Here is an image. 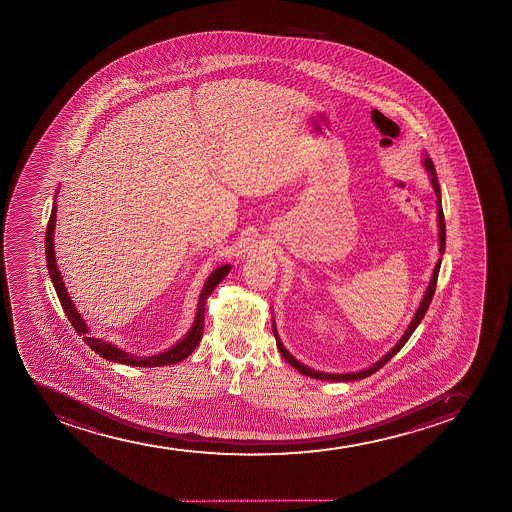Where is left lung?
I'll return each instance as SVG.
<instances>
[{
	"label": "left lung",
	"mask_w": 512,
	"mask_h": 512,
	"mask_svg": "<svg viewBox=\"0 0 512 512\" xmlns=\"http://www.w3.org/2000/svg\"><path fill=\"white\" fill-rule=\"evenodd\" d=\"M423 165H425V169L430 172V183H432V188H434L435 196H437V218H439V253L444 254L446 251V220H444V212H442V201H441V186H439V181H437V174H435L434 162L430 160L429 155H425V160H423ZM441 261L442 258L435 263L434 273H432V278H430L429 287L425 290V295H423L422 302H420V306H418L417 312H415V316H413L412 323L408 326V329L405 331V335L401 336V340L394 345L391 350H389L384 357L377 360L376 364L371 365L369 369H364V371L359 372H347V374H328V372L314 371L311 367H307V365L300 364L299 360L294 359L292 357V353L287 352V348L283 347L282 341L278 338L277 328H275V321H273V335L277 338V347L280 350V353L283 355V359L287 360L288 364L295 367L300 374H304V376L314 377V379H321V381H331V382H347V381H357V379H365V377L371 376L374 372L379 371L381 367L388 364L389 360L393 359L396 353L400 352L401 348L405 347L406 341L408 338L412 336L413 331L417 329L418 324L422 323L423 316H425V312L429 309L430 302H432V297H434L435 287H437V277H439V270H441Z\"/></svg>",
	"instance_id": "obj_1"
}]
</instances>
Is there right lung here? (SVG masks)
<instances>
[{
	"label": "right lung",
	"instance_id": "obj_1",
	"mask_svg": "<svg viewBox=\"0 0 512 512\" xmlns=\"http://www.w3.org/2000/svg\"><path fill=\"white\" fill-rule=\"evenodd\" d=\"M56 200V198H54ZM54 225H56V201L53 203V210H51V217H49V224L46 229V259L47 270H49V277L56 288L59 302L63 306L66 316L70 319L71 326L75 328L78 335L83 336L85 343L89 345L95 353H99L100 357L118 364L133 365V367H160V365H172L181 362V360L189 357L194 352V348L198 347V343L203 336V323H205V306L208 295L212 294L218 283L222 282L227 273L230 271V265L220 266L217 270L213 271L210 277L206 278L205 287L201 290L200 302H198V309H196V318H194L193 326L189 329L188 335L184 336L183 340L179 341L177 345L165 350V352L157 353V355H150V357H136L131 353L124 352L121 348L114 347L109 341H102L94 336H89V328L83 321L82 316L78 314L77 309L71 302L70 295L66 292L65 283L59 273L58 265H56V258H54Z\"/></svg>",
	"mask_w": 512,
	"mask_h": 512
}]
</instances>
